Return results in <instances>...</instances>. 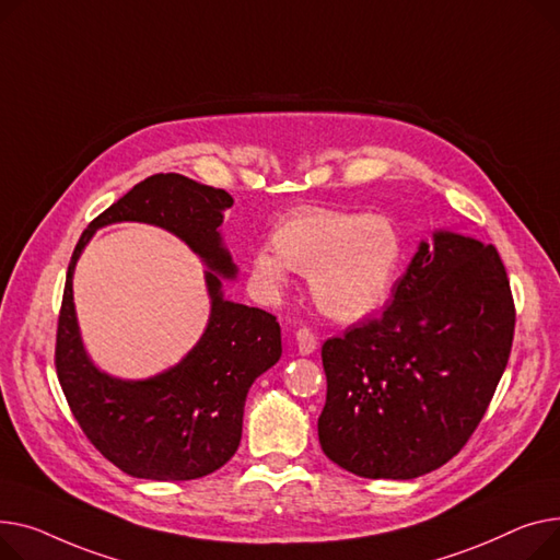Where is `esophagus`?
Returning a JSON list of instances; mask_svg holds the SVG:
<instances>
[{"instance_id":"1","label":"esophagus","mask_w":560,"mask_h":560,"mask_svg":"<svg viewBox=\"0 0 560 560\" xmlns=\"http://www.w3.org/2000/svg\"><path fill=\"white\" fill-rule=\"evenodd\" d=\"M316 337L307 330V327H303V330L295 332V348H299L301 354H312L316 350Z\"/></svg>"}]
</instances>
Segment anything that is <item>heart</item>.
Returning <instances> with one entry per match:
<instances>
[{
    "label": "heart",
    "mask_w": 560,
    "mask_h": 560,
    "mask_svg": "<svg viewBox=\"0 0 560 560\" xmlns=\"http://www.w3.org/2000/svg\"><path fill=\"white\" fill-rule=\"evenodd\" d=\"M402 259L400 230L382 214L301 208L273 230V248L253 257L261 291L280 295L289 271L310 276L314 303L337 320H359L384 305Z\"/></svg>",
    "instance_id": "1"
}]
</instances>
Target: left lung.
Returning a JSON list of instances; mask_svg holds the SVG:
<instances>
[{"label":"left lung","instance_id":"8db88e82","mask_svg":"<svg viewBox=\"0 0 560 560\" xmlns=\"http://www.w3.org/2000/svg\"><path fill=\"white\" fill-rule=\"evenodd\" d=\"M513 327L495 246L434 230L382 314L323 343L325 456L366 479H413L447 464L490 405Z\"/></svg>","mask_w":560,"mask_h":560}]
</instances>
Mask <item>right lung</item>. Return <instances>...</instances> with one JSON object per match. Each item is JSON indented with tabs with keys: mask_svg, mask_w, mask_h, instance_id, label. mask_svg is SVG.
I'll return each instance as SVG.
<instances>
[{
	"mask_svg": "<svg viewBox=\"0 0 560 560\" xmlns=\"http://www.w3.org/2000/svg\"><path fill=\"white\" fill-rule=\"evenodd\" d=\"M233 203L223 189L155 174L98 214L74 248L58 316V382L92 445L130 477L187 481L228 464L242 441L248 388L282 354L276 316L223 295V280L240 273L221 235ZM124 220L167 229L207 265L211 316L202 339L178 365L144 381L115 378L93 364L73 307L80 253L98 226Z\"/></svg>",
	"mask_w": 560,
	"mask_h": 560,
	"instance_id": "1",
	"label": "right lung"
}]
</instances>
